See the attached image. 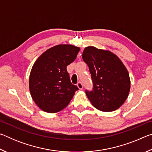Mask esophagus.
Segmentation results:
<instances>
[{"mask_svg": "<svg viewBox=\"0 0 152 152\" xmlns=\"http://www.w3.org/2000/svg\"><path fill=\"white\" fill-rule=\"evenodd\" d=\"M77 86L78 87V88L80 90L83 89V85H82V83L81 82H78V83H77Z\"/></svg>", "mask_w": 152, "mask_h": 152, "instance_id": "esophagus-1", "label": "esophagus"}]
</instances>
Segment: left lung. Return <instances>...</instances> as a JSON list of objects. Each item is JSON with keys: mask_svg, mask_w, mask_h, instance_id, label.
Returning <instances> with one entry per match:
<instances>
[{"mask_svg": "<svg viewBox=\"0 0 152 152\" xmlns=\"http://www.w3.org/2000/svg\"><path fill=\"white\" fill-rule=\"evenodd\" d=\"M82 59L86 63L93 82L92 91H86L92 104L99 110L110 112L124 103L130 91V78L124 64L108 50L89 46Z\"/></svg>", "mask_w": 152, "mask_h": 152, "instance_id": "1", "label": "left lung"}]
</instances>
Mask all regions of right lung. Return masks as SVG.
Listing matches in <instances>:
<instances>
[{
    "instance_id": "right-lung-1",
    "label": "right lung",
    "mask_w": 152,
    "mask_h": 152,
    "mask_svg": "<svg viewBox=\"0 0 152 152\" xmlns=\"http://www.w3.org/2000/svg\"><path fill=\"white\" fill-rule=\"evenodd\" d=\"M80 48L58 45L41 55L29 76V91L35 104L43 111L54 113L68 106L78 88L72 84L67 66L75 60Z\"/></svg>"
}]
</instances>
